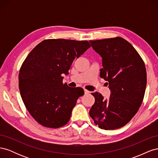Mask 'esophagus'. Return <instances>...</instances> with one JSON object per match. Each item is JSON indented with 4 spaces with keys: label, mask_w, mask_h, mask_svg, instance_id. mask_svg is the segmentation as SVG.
<instances>
[{
    "label": "esophagus",
    "mask_w": 158,
    "mask_h": 158,
    "mask_svg": "<svg viewBox=\"0 0 158 158\" xmlns=\"http://www.w3.org/2000/svg\"><path fill=\"white\" fill-rule=\"evenodd\" d=\"M84 94H85V95H86V94H89V91H88V90H87V89H84Z\"/></svg>",
    "instance_id": "obj_1"
}]
</instances>
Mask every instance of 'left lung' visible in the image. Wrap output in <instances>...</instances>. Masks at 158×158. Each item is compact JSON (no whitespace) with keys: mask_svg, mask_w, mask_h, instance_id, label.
<instances>
[{"mask_svg":"<svg viewBox=\"0 0 158 158\" xmlns=\"http://www.w3.org/2000/svg\"><path fill=\"white\" fill-rule=\"evenodd\" d=\"M102 57L100 77L107 81L111 95L104 99L92 93L95 103L89 116L96 125L114 130L126 125L138 112L144 99L147 75L144 60L134 47L121 37L89 41Z\"/></svg>","mask_w":158,"mask_h":158,"instance_id":"1","label":"left lung"}]
</instances>
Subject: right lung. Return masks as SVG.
<instances>
[{
    "mask_svg": "<svg viewBox=\"0 0 158 158\" xmlns=\"http://www.w3.org/2000/svg\"><path fill=\"white\" fill-rule=\"evenodd\" d=\"M91 47L88 41L45 40L27 55L19 73V89L28 112L41 125L60 128L84 91L63 84L73 61Z\"/></svg>",
    "mask_w": 158,
    "mask_h": 158,
    "instance_id": "1",
    "label": "right lung"
}]
</instances>
